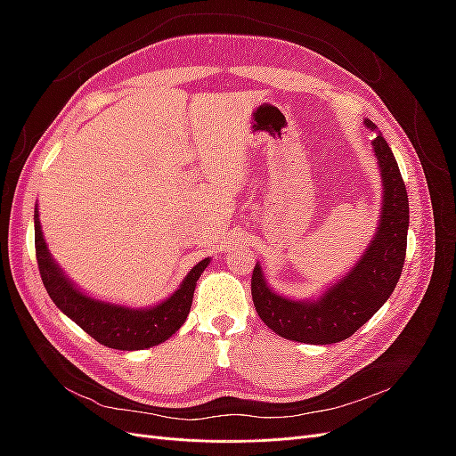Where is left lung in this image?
Here are the masks:
<instances>
[{
  "instance_id": "1",
  "label": "left lung",
  "mask_w": 456,
  "mask_h": 456,
  "mask_svg": "<svg viewBox=\"0 0 456 456\" xmlns=\"http://www.w3.org/2000/svg\"><path fill=\"white\" fill-rule=\"evenodd\" d=\"M370 131L377 126L365 119ZM379 159L384 196L377 233L355 266L315 300H293L268 287L260 265L253 270L255 308L275 335L306 344L346 340L390 298L402 275L407 249L409 198L388 142L379 133L370 142Z\"/></svg>"
}]
</instances>
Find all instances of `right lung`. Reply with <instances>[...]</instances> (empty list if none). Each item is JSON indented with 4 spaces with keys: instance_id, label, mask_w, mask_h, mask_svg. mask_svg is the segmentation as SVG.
Instances as JSON below:
<instances>
[{
    "instance_id": "1",
    "label": "right lung",
    "mask_w": 456,
    "mask_h": 456,
    "mask_svg": "<svg viewBox=\"0 0 456 456\" xmlns=\"http://www.w3.org/2000/svg\"><path fill=\"white\" fill-rule=\"evenodd\" d=\"M34 230L37 268L51 300L96 342L116 350H144L175 335L190 314L196 281L200 280L207 265H209V258H203L188 272L181 287L169 298H165L151 308L134 310L81 293L66 278L45 245L44 232H41L39 224L37 205L34 211Z\"/></svg>"
}]
</instances>
